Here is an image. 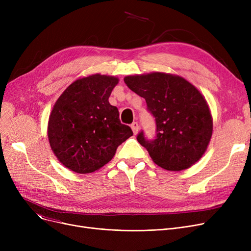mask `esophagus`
Returning a JSON list of instances; mask_svg holds the SVG:
<instances>
[{
	"label": "esophagus",
	"mask_w": 251,
	"mask_h": 251,
	"mask_svg": "<svg viewBox=\"0 0 251 251\" xmlns=\"http://www.w3.org/2000/svg\"><path fill=\"white\" fill-rule=\"evenodd\" d=\"M131 128H132V131L134 134H137L138 133V129H139V125L137 122H133L132 124H131Z\"/></svg>",
	"instance_id": "34e87169"
}]
</instances>
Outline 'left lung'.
Returning <instances> with one entry per match:
<instances>
[{
	"label": "left lung",
	"mask_w": 251,
	"mask_h": 251,
	"mask_svg": "<svg viewBox=\"0 0 251 251\" xmlns=\"http://www.w3.org/2000/svg\"><path fill=\"white\" fill-rule=\"evenodd\" d=\"M127 86L147 101L155 118L156 136L137 140L157 165L168 171L185 170L205 152L213 134V118L201 91L181 76L152 72L124 78Z\"/></svg>",
	"instance_id": "obj_1"
}]
</instances>
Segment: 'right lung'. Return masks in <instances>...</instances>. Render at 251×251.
I'll return each mask as SVG.
<instances>
[{
    "label": "right lung",
    "instance_id": "obj_1",
    "mask_svg": "<svg viewBox=\"0 0 251 251\" xmlns=\"http://www.w3.org/2000/svg\"><path fill=\"white\" fill-rule=\"evenodd\" d=\"M119 79L100 74L79 78L57 100L48 124L51 151L66 168L92 173L108 164L117 148L133 135L121 123L109 98Z\"/></svg>",
    "mask_w": 251,
    "mask_h": 251
}]
</instances>
